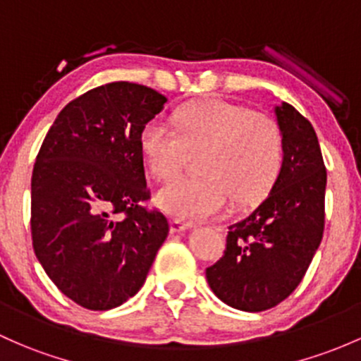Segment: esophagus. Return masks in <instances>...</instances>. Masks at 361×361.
<instances>
[{
  "instance_id": "obj_1",
  "label": "esophagus",
  "mask_w": 361,
  "mask_h": 361,
  "mask_svg": "<svg viewBox=\"0 0 361 361\" xmlns=\"http://www.w3.org/2000/svg\"><path fill=\"white\" fill-rule=\"evenodd\" d=\"M191 227H192V224L184 222V220H180V219H173L172 222H170V232H172V234H179V232L188 231V228H191Z\"/></svg>"
}]
</instances>
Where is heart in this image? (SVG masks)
<instances>
[{"label": "heart", "instance_id": "heart-1", "mask_svg": "<svg viewBox=\"0 0 361 361\" xmlns=\"http://www.w3.org/2000/svg\"><path fill=\"white\" fill-rule=\"evenodd\" d=\"M176 129L151 120L139 135V149L151 176L170 180L180 172L185 149H200L203 176L182 177L157 192V204L182 220H200L235 204L263 200L274 188L284 161L277 122L243 104L208 99L173 114Z\"/></svg>", "mask_w": 361, "mask_h": 361}]
</instances>
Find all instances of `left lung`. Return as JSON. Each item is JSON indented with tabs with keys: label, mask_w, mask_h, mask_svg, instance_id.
Returning <instances> with one entry per match:
<instances>
[{
	"label": "left lung",
	"mask_w": 361,
	"mask_h": 361,
	"mask_svg": "<svg viewBox=\"0 0 361 361\" xmlns=\"http://www.w3.org/2000/svg\"><path fill=\"white\" fill-rule=\"evenodd\" d=\"M274 111L284 142L281 176L246 219L228 227L224 257L207 269L215 296L243 312L284 301L305 277L324 234L327 172L319 137L289 103Z\"/></svg>",
	"instance_id": "1"
}]
</instances>
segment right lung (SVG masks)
<instances>
[{
	"mask_svg": "<svg viewBox=\"0 0 361 361\" xmlns=\"http://www.w3.org/2000/svg\"><path fill=\"white\" fill-rule=\"evenodd\" d=\"M166 98L133 82L91 89L58 114L30 182V231L37 259L67 298L111 310L142 288L169 235L149 197L139 149L142 127Z\"/></svg>",
	"mask_w": 361,
	"mask_h": 361,
	"instance_id": "1",
	"label": "right lung"
}]
</instances>
